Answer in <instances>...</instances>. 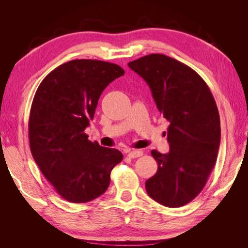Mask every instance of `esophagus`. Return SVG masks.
Returning a JSON list of instances; mask_svg holds the SVG:
<instances>
[{
	"label": "esophagus",
	"mask_w": 248,
	"mask_h": 248,
	"mask_svg": "<svg viewBox=\"0 0 248 248\" xmlns=\"http://www.w3.org/2000/svg\"><path fill=\"white\" fill-rule=\"evenodd\" d=\"M143 155V151L141 150H132L128 154V156L131 157V159H135V157H139Z\"/></svg>",
	"instance_id": "1"
}]
</instances>
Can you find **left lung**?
<instances>
[{
    "mask_svg": "<svg viewBox=\"0 0 248 248\" xmlns=\"http://www.w3.org/2000/svg\"><path fill=\"white\" fill-rule=\"evenodd\" d=\"M128 66L147 82L157 109L170 123V152L151 151L159 167L146 181V191L163 205L182 207L202 191L217 162L220 143L217 103L202 78L171 57L149 54Z\"/></svg>",
    "mask_w": 248,
    "mask_h": 248,
    "instance_id": "obj_1",
    "label": "left lung"
}]
</instances>
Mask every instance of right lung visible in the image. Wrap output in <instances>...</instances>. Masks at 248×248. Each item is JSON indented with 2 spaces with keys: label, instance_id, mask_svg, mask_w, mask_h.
Segmentation results:
<instances>
[{
  "label": "right lung",
  "instance_id": "1",
  "mask_svg": "<svg viewBox=\"0 0 248 248\" xmlns=\"http://www.w3.org/2000/svg\"><path fill=\"white\" fill-rule=\"evenodd\" d=\"M124 73L108 62L73 60L52 70L37 88L29 119L31 152L45 178L68 202L98 198L123 160L119 150L93 143L84 131L104 88Z\"/></svg>",
  "mask_w": 248,
  "mask_h": 248
}]
</instances>
